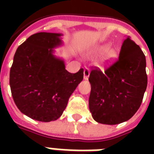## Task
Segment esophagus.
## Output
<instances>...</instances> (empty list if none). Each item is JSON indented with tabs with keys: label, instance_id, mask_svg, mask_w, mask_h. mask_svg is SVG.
<instances>
[{
	"label": "esophagus",
	"instance_id": "obj_1",
	"mask_svg": "<svg viewBox=\"0 0 154 154\" xmlns=\"http://www.w3.org/2000/svg\"><path fill=\"white\" fill-rule=\"evenodd\" d=\"M89 73H90V71H89V69L88 68H85L84 70V79L88 80L89 77Z\"/></svg>",
	"mask_w": 154,
	"mask_h": 154
}]
</instances>
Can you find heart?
Instances as JSON below:
<instances>
[{
  "label": "heart",
  "instance_id": "heart-1",
  "mask_svg": "<svg viewBox=\"0 0 154 154\" xmlns=\"http://www.w3.org/2000/svg\"><path fill=\"white\" fill-rule=\"evenodd\" d=\"M108 49H109V47L107 45H102V46L98 48V52H100V53H104V52L107 51Z\"/></svg>",
  "mask_w": 154,
  "mask_h": 154
}]
</instances>
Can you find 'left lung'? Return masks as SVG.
<instances>
[{
    "label": "left lung",
    "instance_id": "1",
    "mask_svg": "<svg viewBox=\"0 0 154 154\" xmlns=\"http://www.w3.org/2000/svg\"><path fill=\"white\" fill-rule=\"evenodd\" d=\"M146 56L129 37L119 57L102 72L92 70L89 106L94 119L105 125L126 122L138 110L147 87Z\"/></svg>",
    "mask_w": 154,
    "mask_h": 154
}]
</instances>
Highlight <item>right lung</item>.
I'll return each instance as SVG.
<instances>
[{"label": "right lung", "instance_id": "add662e5", "mask_svg": "<svg viewBox=\"0 0 154 154\" xmlns=\"http://www.w3.org/2000/svg\"><path fill=\"white\" fill-rule=\"evenodd\" d=\"M61 33L37 32L18 47L9 73L13 101L20 112L36 121L58 119L83 80V69H65L63 59L54 55L62 45Z\"/></svg>", "mask_w": 154, "mask_h": 154}]
</instances>
